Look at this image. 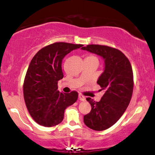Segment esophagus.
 I'll return each mask as SVG.
<instances>
[{"instance_id":"34e87169","label":"esophagus","mask_w":155,"mask_h":155,"mask_svg":"<svg viewBox=\"0 0 155 155\" xmlns=\"http://www.w3.org/2000/svg\"><path fill=\"white\" fill-rule=\"evenodd\" d=\"M79 99L81 101H84L85 100H86V98H85V97L83 96V95H81V94H79Z\"/></svg>"}]
</instances>
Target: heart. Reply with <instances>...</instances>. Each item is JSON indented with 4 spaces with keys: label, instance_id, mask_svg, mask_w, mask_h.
Wrapping results in <instances>:
<instances>
[{
    "label": "heart",
    "instance_id": "b5f03b06",
    "mask_svg": "<svg viewBox=\"0 0 155 155\" xmlns=\"http://www.w3.org/2000/svg\"><path fill=\"white\" fill-rule=\"evenodd\" d=\"M86 58H88V59H92V60H96L98 61V59H97V57L95 55V54H89V56H87Z\"/></svg>",
    "mask_w": 155,
    "mask_h": 155
}]
</instances>
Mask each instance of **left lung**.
<instances>
[{
    "label": "left lung",
    "mask_w": 155,
    "mask_h": 155,
    "mask_svg": "<svg viewBox=\"0 0 155 155\" xmlns=\"http://www.w3.org/2000/svg\"><path fill=\"white\" fill-rule=\"evenodd\" d=\"M82 49L100 55L104 60V72L97 81L104 94L99 102L87 97L91 110L84 116V123L88 127L102 131L115 124L129 105L134 87L132 68L127 57L114 48L91 44Z\"/></svg>",
    "instance_id": "1"
}]
</instances>
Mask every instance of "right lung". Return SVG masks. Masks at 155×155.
Returning a JSON list of instances; mask_svg holds the SVG:
<instances>
[{
  "label": "right lung",
  "instance_id": "1",
  "mask_svg": "<svg viewBox=\"0 0 155 155\" xmlns=\"http://www.w3.org/2000/svg\"><path fill=\"white\" fill-rule=\"evenodd\" d=\"M82 44L56 42L43 48L30 61L23 82V96L32 118L44 127H53L63 120L64 111L78 100V94L58 91L62 79L61 61L68 53Z\"/></svg>",
  "mask_w": 155,
  "mask_h": 155
}]
</instances>
